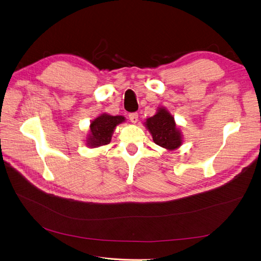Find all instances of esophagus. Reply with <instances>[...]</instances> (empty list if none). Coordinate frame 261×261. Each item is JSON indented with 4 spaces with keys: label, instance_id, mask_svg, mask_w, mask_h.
I'll list each match as a JSON object with an SVG mask.
<instances>
[{
    "label": "esophagus",
    "instance_id": "esophagus-1",
    "mask_svg": "<svg viewBox=\"0 0 261 261\" xmlns=\"http://www.w3.org/2000/svg\"><path fill=\"white\" fill-rule=\"evenodd\" d=\"M129 119L132 123H137L138 120H139V114H138V113H130Z\"/></svg>",
    "mask_w": 261,
    "mask_h": 261
}]
</instances>
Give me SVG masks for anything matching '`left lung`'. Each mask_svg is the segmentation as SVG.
Returning <instances> with one entry per match:
<instances>
[{
	"label": "left lung",
	"instance_id": "1",
	"mask_svg": "<svg viewBox=\"0 0 261 261\" xmlns=\"http://www.w3.org/2000/svg\"><path fill=\"white\" fill-rule=\"evenodd\" d=\"M145 126L151 133L153 142L163 148L174 150L182 144V135L165 108L159 109L155 115L146 120Z\"/></svg>",
	"mask_w": 261,
	"mask_h": 261
}]
</instances>
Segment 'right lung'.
<instances>
[{
    "mask_svg": "<svg viewBox=\"0 0 261 261\" xmlns=\"http://www.w3.org/2000/svg\"><path fill=\"white\" fill-rule=\"evenodd\" d=\"M123 116H112L109 114H101L90 123V134L87 139L89 147H99L108 145L111 142L112 134L117 124L123 122Z\"/></svg>",
    "mask_w": 261,
    "mask_h": 261,
    "instance_id": "1",
    "label": "right lung"
}]
</instances>
